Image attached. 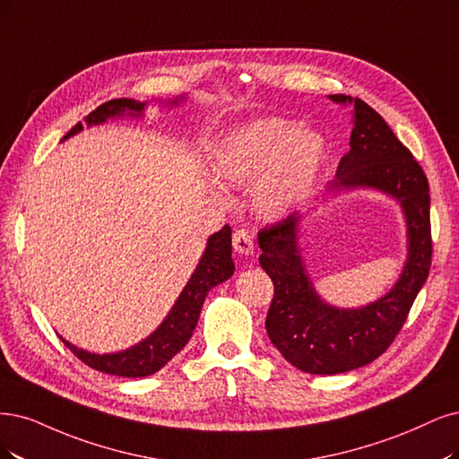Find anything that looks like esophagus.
<instances>
[{"label":"esophagus","instance_id":"obj_1","mask_svg":"<svg viewBox=\"0 0 459 459\" xmlns=\"http://www.w3.org/2000/svg\"><path fill=\"white\" fill-rule=\"evenodd\" d=\"M232 247L238 255H253V238L247 230H236L232 234Z\"/></svg>","mask_w":459,"mask_h":459}]
</instances>
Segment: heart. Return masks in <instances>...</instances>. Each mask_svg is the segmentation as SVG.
Here are the masks:
<instances>
[{
	"label": "heart",
	"mask_w": 459,
	"mask_h": 459,
	"mask_svg": "<svg viewBox=\"0 0 459 459\" xmlns=\"http://www.w3.org/2000/svg\"><path fill=\"white\" fill-rule=\"evenodd\" d=\"M327 160L324 135L280 117L255 118L230 130L210 155V172L223 185H249L251 208L281 219L307 198Z\"/></svg>",
	"instance_id": "b5f03b06"
}]
</instances>
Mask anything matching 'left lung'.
Wrapping results in <instances>:
<instances>
[{"instance_id": "1", "label": "left lung", "mask_w": 459, "mask_h": 459, "mask_svg": "<svg viewBox=\"0 0 459 459\" xmlns=\"http://www.w3.org/2000/svg\"><path fill=\"white\" fill-rule=\"evenodd\" d=\"M351 108L350 151L325 195L368 189L399 202L406 223V259L392 290L365 307L341 308L321 299L300 253L304 213L259 232V263L274 283L266 333L283 358L310 375H341L382 355L401 331L431 266L429 183L387 126L363 100L331 94Z\"/></svg>"}]
</instances>
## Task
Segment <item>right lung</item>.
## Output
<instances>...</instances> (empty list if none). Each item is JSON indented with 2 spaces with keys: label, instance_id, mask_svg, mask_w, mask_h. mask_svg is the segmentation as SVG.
<instances>
[{
  "label": "right lung",
  "instance_id": "1",
  "mask_svg": "<svg viewBox=\"0 0 459 459\" xmlns=\"http://www.w3.org/2000/svg\"><path fill=\"white\" fill-rule=\"evenodd\" d=\"M185 100L186 96H179L168 101L160 100V104L176 108ZM147 104L149 101H140L132 98L111 100L106 101V104H101L91 115L84 117V125H104L109 118H118L125 115L142 117ZM81 130L82 123H77L62 140L72 138V135L79 134ZM230 234V227L225 225L219 232H213L210 236L206 249H204L195 273L183 287V291L174 302L172 310L168 312L162 324L147 338H143L142 342L121 351L94 353L67 342L64 336H60V341L70 348L84 365H89L100 372H106V375H115L123 378H143L155 375L157 370H160L176 353H179L185 348L186 342H189V338L193 336V331L198 324L202 304L206 300L208 291L213 290L215 285L227 281L234 274Z\"/></svg>",
  "mask_w": 459,
  "mask_h": 459
}]
</instances>
